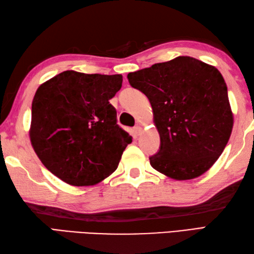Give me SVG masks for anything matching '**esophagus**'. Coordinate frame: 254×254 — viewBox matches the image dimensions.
<instances>
[{
	"label": "esophagus",
	"instance_id": "34e87169",
	"mask_svg": "<svg viewBox=\"0 0 254 254\" xmlns=\"http://www.w3.org/2000/svg\"><path fill=\"white\" fill-rule=\"evenodd\" d=\"M134 131H135L136 134H139V133H141V131H142V127L139 126V124H136V126L134 127Z\"/></svg>",
	"mask_w": 254,
	"mask_h": 254
}]
</instances>
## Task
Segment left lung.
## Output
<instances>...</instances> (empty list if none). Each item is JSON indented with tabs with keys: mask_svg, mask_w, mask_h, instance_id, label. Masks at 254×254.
I'll return each instance as SVG.
<instances>
[{
	"mask_svg": "<svg viewBox=\"0 0 254 254\" xmlns=\"http://www.w3.org/2000/svg\"><path fill=\"white\" fill-rule=\"evenodd\" d=\"M147 97L160 135L154 169L176 180L203 175L227 145L234 118L227 86L216 67L190 57L127 74Z\"/></svg>",
	"mask_w": 254,
	"mask_h": 254,
	"instance_id": "1",
	"label": "left lung"
}]
</instances>
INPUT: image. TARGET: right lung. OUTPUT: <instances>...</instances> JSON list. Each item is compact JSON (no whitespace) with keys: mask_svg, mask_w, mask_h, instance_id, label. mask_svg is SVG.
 <instances>
[{"mask_svg":"<svg viewBox=\"0 0 254 254\" xmlns=\"http://www.w3.org/2000/svg\"><path fill=\"white\" fill-rule=\"evenodd\" d=\"M122 75L65 71L39 86L30 141L46 168L68 185L93 186L118 168L132 142L110 104Z\"/></svg>","mask_w":254,"mask_h":254,"instance_id":"add662e5","label":"right lung"}]
</instances>
